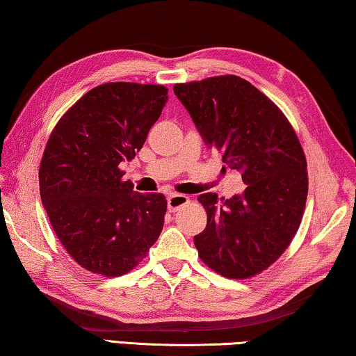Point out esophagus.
Returning a JSON list of instances; mask_svg holds the SVG:
<instances>
[{"label":"esophagus","mask_w":356,"mask_h":356,"mask_svg":"<svg viewBox=\"0 0 356 356\" xmlns=\"http://www.w3.org/2000/svg\"><path fill=\"white\" fill-rule=\"evenodd\" d=\"M188 202H190L188 196H185V195H171L168 198V209H169V212H177L184 206H187Z\"/></svg>","instance_id":"obj_1"}]
</instances>
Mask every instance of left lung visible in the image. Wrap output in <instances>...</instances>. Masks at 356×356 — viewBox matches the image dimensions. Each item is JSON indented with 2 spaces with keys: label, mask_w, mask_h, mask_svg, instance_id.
Masks as SVG:
<instances>
[{
  "label": "left lung",
  "mask_w": 356,
  "mask_h": 356,
  "mask_svg": "<svg viewBox=\"0 0 356 356\" xmlns=\"http://www.w3.org/2000/svg\"><path fill=\"white\" fill-rule=\"evenodd\" d=\"M207 147L241 172L247 188L225 200L204 193L207 225L195 236L201 261L228 279H249L277 261L300 228L307 161L289 118L239 76L176 83Z\"/></svg>",
  "instance_id": "1"
}]
</instances>
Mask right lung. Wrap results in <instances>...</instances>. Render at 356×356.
Masks as SVG:
<instances>
[{
  "label": "right lung",
  "mask_w": 356,
  "mask_h": 356,
  "mask_svg": "<svg viewBox=\"0 0 356 356\" xmlns=\"http://www.w3.org/2000/svg\"><path fill=\"white\" fill-rule=\"evenodd\" d=\"M166 101L165 86L107 82L77 99L50 133L41 200L61 245L90 273H129L161 233L165 195L134 191L120 163L143 149Z\"/></svg>",
  "instance_id": "obj_1"
}]
</instances>
